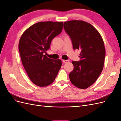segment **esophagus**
<instances>
[{"label": "esophagus", "mask_w": 121, "mask_h": 121, "mask_svg": "<svg viewBox=\"0 0 121 121\" xmlns=\"http://www.w3.org/2000/svg\"><path fill=\"white\" fill-rule=\"evenodd\" d=\"M63 62L65 64H66V63H68V62H69V60H63Z\"/></svg>", "instance_id": "1"}]
</instances>
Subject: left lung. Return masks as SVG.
I'll list each match as a JSON object with an SVG mask.
<instances>
[{"mask_svg":"<svg viewBox=\"0 0 121 121\" xmlns=\"http://www.w3.org/2000/svg\"><path fill=\"white\" fill-rule=\"evenodd\" d=\"M65 30L69 36L74 49L81 50L79 61H72L74 69L69 73L71 83L85 89L96 81L103 69L105 49L99 33L92 25L83 21L65 22Z\"/></svg>","mask_w":121,"mask_h":121,"instance_id":"1","label":"left lung"}]
</instances>
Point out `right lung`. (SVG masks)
Listing matches in <instances>:
<instances>
[{
	"label": "right lung",
	"mask_w": 121,
	"mask_h": 121,
	"mask_svg": "<svg viewBox=\"0 0 121 121\" xmlns=\"http://www.w3.org/2000/svg\"><path fill=\"white\" fill-rule=\"evenodd\" d=\"M63 22H40L28 28L22 35L19 49L22 62L31 81L45 87L53 83L61 66L60 60L45 54L52 40L63 30Z\"/></svg>",
	"instance_id": "obj_1"
}]
</instances>
